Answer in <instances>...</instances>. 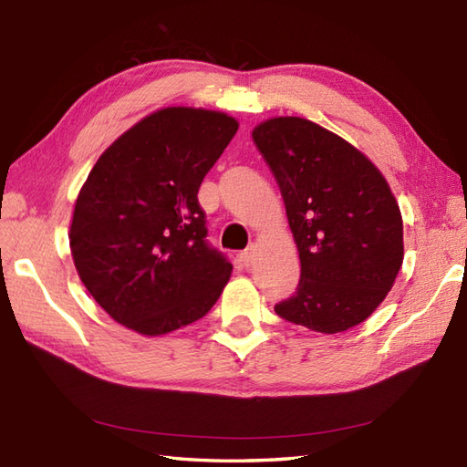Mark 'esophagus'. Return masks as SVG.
<instances>
[{"instance_id":"1","label":"esophagus","mask_w":467,"mask_h":467,"mask_svg":"<svg viewBox=\"0 0 467 467\" xmlns=\"http://www.w3.org/2000/svg\"><path fill=\"white\" fill-rule=\"evenodd\" d=\"M254 260H255V247H254V245L247 247L245 252L240 254V262H242L245 267H250V265L254 264Z\"/></svg>"}]
</instances>
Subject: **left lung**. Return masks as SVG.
<instances>
[{
  "label": "left lung",
  "mask_w": 467,
  "mask_h": 467,
  "mask_svg": "<svg viewBox=\"0 0 467 467\" xmlns=\"http://www.w3.org/2000/svg\"><path fill=\"white\" fill-rule=\"evenodd\" d=\"M285 203L302 262L297 292L275 314L319 334L366 321L403 262V222L368 155L317 123L269 118L252 131Z\"/></svg>",
  "instance_id": "obj_1"
}]
</instances>
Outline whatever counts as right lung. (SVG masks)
I'll use <instances>...</instances> for the list:
<instances>
[{
	"instance_id": "obj_1",
	"label": "right lung",
	"mask_w": 467,
	"mask_h": 467,
	"mask_svg": "<svg viewBox=\"0 0 467 467\" xmlns=\"http://www.w3.org/2000/svg\"><path fill=\"white\" fill-rule=\"evenodd\" d=\"M223 111L170 106L111 143L81 185L69 250L111 319L146 337L210 312L232 264L205 244L200 185L235 136Z\"/></svg>"
}]
</instances>
